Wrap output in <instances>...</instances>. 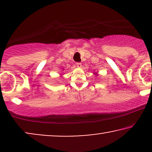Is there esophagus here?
<instances>
[{"instance_id":"esophagus-1","label":"esophagus","mask_w":152,"mask_h":152,"mask_svg":"<svg viewBox=\"0 0 152 152\" xmlns=\"http://www.w3.org/2000/svg\"><path fill=\"white\" fill-rule=\"evenodd\" d=\"M76 66L77 67L81 68L82 67V63H80V62H77V63H76Z\"/></svg>"}]
</instances>
